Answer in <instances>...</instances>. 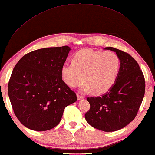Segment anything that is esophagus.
<instances>
[{"label":"esophagus","mask_w":155,"mask_h":155,"mask_svg":"<svg viewBox=\"0 0 155 155\" xmlns=\"http://www.w3.org/2000/svg\"><path fill=\"white\" fill-rule=\"evenodd\" d=\"M77 98H78V100H80L84 99V96H81V95H80V94H77Z\"/></svg>","instance_id":"obj_1"}]
</instances>
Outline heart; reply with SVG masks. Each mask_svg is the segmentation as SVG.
Returning <instances> with one entry per match:
<instances>
[{"mask_svg":"<svg viewBox=\"0 0 155 155\" xmlns=\"http://www.w3.org/2000/svg\"><path fill=\"white\" fill-rule=\"evenodd\" d=\"M120 69V60L114 51L84 49L75 53L71 63L61 66V75L69 87L80 86L84 80L82 91L102 94L115 84Z\"/></svg>","mask_w":155,"mask_h":155,"instance_id":"obj_1","label":"heart"}]
</instances>
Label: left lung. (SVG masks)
I'll return each mask as SVG.
<instances>
[{
  "mask_svg": "<svg viewBox=\"0 0 155 155\" xmlns=\"http://www.w3.org/2000/svg\"><path fill=\"white\" fill-rule=\"evenodd\" d=\"M120 60L117 80L108 92L100 97H89L90 108L85 114L94 128L105 132L125 127L137 116L145 92V80L137 61L128 53L114 47Z\"/></svg>",
  "mask_w": 155,
  "mask_h": 155,
  "instance_id": "1",
  "label": "left lung"
}]
</instances>
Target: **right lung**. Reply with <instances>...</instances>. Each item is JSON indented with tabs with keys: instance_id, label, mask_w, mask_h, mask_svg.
I'll return each instance as SVG.
<instances>
[{
	"instance_id": "add662e5",
	"label": "right lung",
	"mask_w": 155,
	"mask_h": 155,
	"mask_svg": "<svg viewBox=\"0 0 155 155\" xmlns=\"http://www.w3.org/2000/svg\"><path fill=\"white\" fill-rule=\"evenodd\" d=\"M70 49L68 46L37 49L15 66L8 94L15 116L27 128L45 131L55 127L65 107L77 100L61 75Z\"/></svg>"
}]
</instances>
